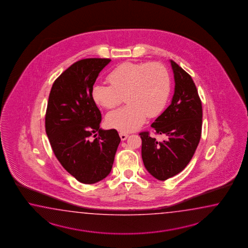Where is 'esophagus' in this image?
<instances>
[{
	"instance_id": "esophagus-1",
	"label": "esophagus",
	"mask_w": 248,
	"mask_h": 248,
	"mask_svg": "<svg viewBox=\"0 0 248 248\" xmlns=\"http://www.w3.org/2000/svg\"><path fill=\"white\" fill-rule=\"evenodd\" d=\"M120 137H121V139H122V141H125L126 138L128 137V135H127L126 133H123V132H121V133H120Z\"/></svg>"
}]
</instances>
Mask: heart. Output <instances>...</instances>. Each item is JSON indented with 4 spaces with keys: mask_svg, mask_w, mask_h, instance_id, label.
<instances>
[{
    "mask_svg": "<svg viewBox=\"0 0 248 248\" xmlns=\"http://www.w3.org/2000/svg\"><path fill=\"white\" fill-rule=\"evenodd\" d=\"M108 81L111 85H93L91 95L106 109L115 108L125 97L127 105L106 116L107 125L121 131H134L142 126L146 115H159L171 91L169 72L158 63H121L108 75Z\"/></svg>",
    "mask_w": 248,
    "mask_h": 248,
    "instance_id": "obj_1",
    "label": "heart"
}]
</instances>
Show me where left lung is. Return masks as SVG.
Here are the masks:
<instances>
[{
	"label": "left lung",
	"instance_id": "left-lung-1",
	"mask_svg": "<svg viewBox=\"0 0 248 248\" xmlns=\"http://www.w3.org/2000/svg\"><path fill=\"white\" fill-rule=\"evenodd\" d=\"M174 93L170 106L152 124L156 134L167 140L158 142L149 132L140 133L142 158L148 172L159 181L182 172L189 164L200 142L202 105L195 83L189 74L170 60Z\"/></svg>",
	"mask_w": 248,
	"mask_h": 248
}]
</instances>
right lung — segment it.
I'll list each match as a JSON object with an SVG mask.
<instances>
[{"mask_svg":"<svg viewBox=\"0 0 248 248\" xmlns=\"http://www.w3.org/2000/svg\"><path fill=\"white\" fill-rule=\"evenodd\" d=\"M110 62L86 58L73 63L54 81L47 101L45 128L53 153L85 185L110 174L121 142L117 130L100 128L101 112L91 95L98 74Z\"/></svg>","mask_w":248,"mask_h":248,"instance_id":"obj_1","label":"right lung"}]
</instances>
